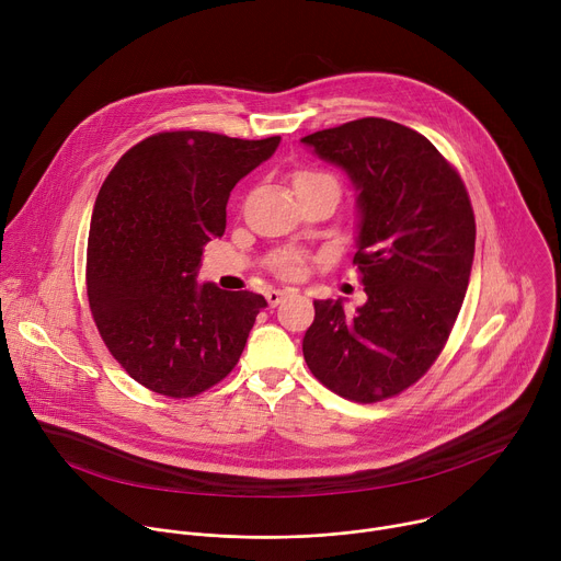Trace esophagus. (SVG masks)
<instances>
[{"instance_id": "esophagus-1", "label": "esophagus", "mask_w": 561, "mask_h": 561, "mask_svg": "<svg viewBox=\"0 0 561 561\" xmlns=\"http://www.w3.org/2000/svg\"><path fill=\"white\" fill-rule=\"evenodd\" d=\"M284 295H286L284 290H275V288H273V290H268V295H266V299H268V306H273V308H275V306H277L282 299H284Z\"/></svg>"}]
</instances>
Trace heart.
Returning <instances> with one entry per match:
<instances>
[{"mask_svg":"<svg viewBox=\"0 0 561 561\" xmlns=\"http://www.w3.org/2000/svg\"><path fill=\"white\" fill-rule=\"evenodd\" d=\"M317 182H331V184H337L335 178H331L329 173H319V171H299L295 175V188L297 186H304V184H317ZM275 271L282 275V277H299L301 271H304V260L297 255V253H284L279 255L275 262H273Z\"/></svg>","mask_w":561,"mask_h":561,"instance_id":"obj_1","label":"heart"}]
</instances>
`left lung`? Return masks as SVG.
I'll return each mask as SVG.
<instances>
[{
	"instance_id": "left-lung-1",
	"label": "left lung",
	"mask_w": 561,
	"mask_h": 561,
	"mask_svg": "<svg viewBox=\"0 0 561 561\" xmlns=\"http://www.w3.org/2000/svg\"><path fill=\"white\" fill-rule=\"evenodd\" d=\"M357 191L355 264L366 304L317 299L301 351L310 373L359 404L402 392L442 353L461 308L474 215L466 186L417 130L364 117L301 139Z\"/></svg>"
}]
</instances>
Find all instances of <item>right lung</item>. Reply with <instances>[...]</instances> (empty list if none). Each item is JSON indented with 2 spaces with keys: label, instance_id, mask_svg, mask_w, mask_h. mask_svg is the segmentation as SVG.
I'll return each mask as SVG.
<instances>
[{
  "label": "right lung",
  "instance_id": "add662e5",
  "mask_svg": "<svg viewBox=\"0 0 561 561\" xmlns=\"http://www.w3.org/2000/svg\"><path fill=\"white\" fill-rule=\"evenodd\" d=\"M282 137L157 133L122 154L95 199L87 286L111 355L141 386L195 397L242 355L266 299L197 284L206 242L221 237L234 184Z\"/></svg>",
  "mask_w": 561,
  "mask_h": 561
}]
</instances>
